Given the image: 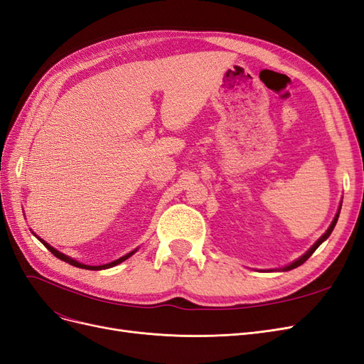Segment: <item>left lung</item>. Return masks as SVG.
I'll return each instance as SVG.
<instances>
[{"mask_svg": "<svg viewBox=\"0 0 364 364\" xmlns=\"http://www.w3.org/2000/svg\"><path fill=\"white\" fill-rule=\"evenodd\" d=\"M340 209H341V203H340V206H338V211H337V214H336V217H334V220H333V222H331V225H329V228L326 229V232L321 237V238H318L317 241H316V243L310 247V249H308L305 253H304V255L302 257H299V258H297V259H294L293 262H290L289 264V266H285V267H282V269H278V270H281V272H289V270H291V269H296V267H299L301 266V264H304L308 258H310L311 255H313V253H314V250L318 247V246H321L322 243H323V241L329 237V235H331V232H333V229H334V226H336V223H337V220H338V214H340ZM269 272H273V270H269Z\"/></svg>", "mask_w": 364, "mask_h": 364, "instance_id": "obj_1", "label": "left lung"}]
</instances>
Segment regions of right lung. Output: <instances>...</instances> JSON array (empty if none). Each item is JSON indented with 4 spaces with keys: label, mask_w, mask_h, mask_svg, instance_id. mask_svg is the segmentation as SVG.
Segmentation results:
<instances>
[{
    "label": "right lung",
    "mask_w": 364,
    "mask_h": 364,
    "mask_svg": "<svg viewBox=\"0 0 364 364\" xmlns=\"http://www.w3.org/2000/svg\"><path fill=\"white\" fill-rule=\"evenodd\" d=\"M35 235L41 243L46 246L54 257L56 258H59V259H62V261H65V262H68V264H71V266H74V267H79V269H86V270H105V269H111V267H114V266H118V264H121L123 261H126L127 258H130L132 255H134V253L138 250V247L135 249V250H132V252H129V253H126L124 257H121V258H118V259H115V261H112V262H107V264H102V266H87V264H83V262H80V261H77V259H74V258H71V257H68V255H65V253H62V252H59L58 249H54L53 246H50L47 241H43L42 238H39L36 234H33Z\"/></svg>",
    "instance_id": "add662e5"
}]
</instances>
